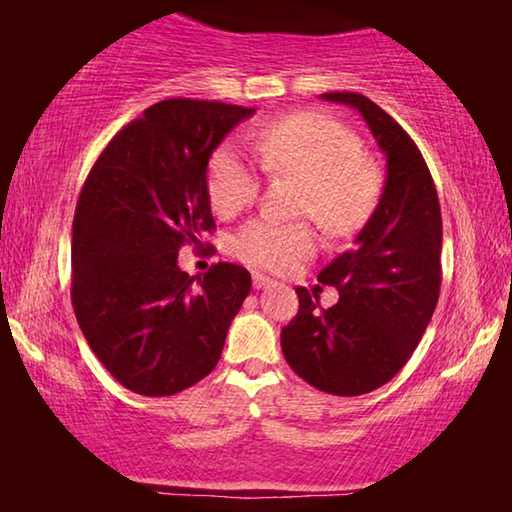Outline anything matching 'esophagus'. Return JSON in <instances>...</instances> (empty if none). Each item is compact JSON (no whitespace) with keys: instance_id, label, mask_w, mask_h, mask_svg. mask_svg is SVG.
<instances>
[{"instance_id":"1","label":"esophagus","mask_w":512,"mask_h":512,"mask_svg":"<svg viewBox=\"0 0 512 512\" xmlns=\"http://www.w3.org/2000/svg\"><path fill=\"white\" fill-rule=\"evenodd\" d=\"M271 284H273L271 277H266L262 273H253V287L255 289H266V287H271Z\"/></svg>"}]
</instances>
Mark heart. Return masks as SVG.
<instances>
[{"instance_id":"1","label":"heart","mask_w":512,"mask_h":512,"mask_svg":"<svg viewBox=\"0 0 512 512\" xmlns=\"http://www.w3.org/2000/svg\"><path fill=\"white\" fill-rule=\"evenodd\" d=\"M262 164L271 173L305 180L300 214L314 216L334 235L366 221L379 194V176L363 158V144L348 126L318 112H300L264 128L257 137ZM207 194L219 216L239 214L259 196V173L237 146L223 144L207 167ZM235 255L255 268L284 273L316 253L311 223L253 219L232 241Z\"/></svg>"}]
</instances>
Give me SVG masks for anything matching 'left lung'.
<instances>
[{
  "mask_svg": "<svg viewBox=\"0 0 512 512\" xmlns=\"http://www.w3.org/2000/svg\"><path fill=\"white\" fill-rule=\"evenodd\" d=\"M323 99L361 112L386 155V185L354 248L318 273L339 302L323 309L298 287L300 307L282 327V352L307 384L352 397L391 381L418 348L440 296L443 216L427 162L388 112L357 92Z\"/></svg>",
  "mask_w": 512,
  "mask_h": 512,
  "instance_id": "left-lung-1",
  "label": "left lung"
}]
</instances>
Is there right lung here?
Masks as SVG:
<instances>
[{
	"label": "right lung",
	"mask_w": 512,
	"mask_h": 512,
	"mask_svg": "<svg viewBox=\"0 0 512 512\" xmlns=\"http://www.w3.org/2000/svg\"><path fill=\"white\" fill-rule=\"evenodd\" d=\"M253 112L160 101L112 137L85 178L72 225V305L92 352L128 391L176 395L219 363L250 273L219 262L189 277L178 250L210 248L207 162Z\"/></svg>",
	"instance_id": "1"
}]
</instances>
